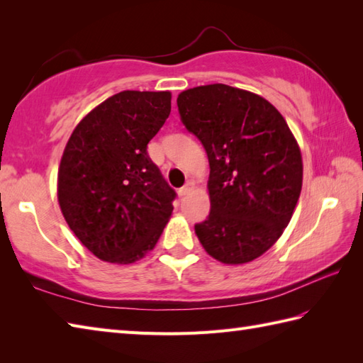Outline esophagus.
<instances>
[{"mask_svg":"<svg viewBox=\"0 0 363 363\" xmlns=\"http://www.w3.org/2000/svg\"><path fill=\"white\" fill-rule=\"evenodd\" d=\"M191 190H194V182H190V181H189V182L186 184V186L179 189V195H181V196H186V195H189V194H190Z\"/></svg>","mask_w":363,"mask_h":363,"instance_id":"34e87169","label":"esophagus"}]
</instances>
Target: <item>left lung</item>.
Wrapping results in <instances>:
<instances>
[{"mask_svg":"<svg viewBox=\"0 0 363 363\" xmlns=\"http://www.w3.org/2000/svg\"><path fill=\"white\" fill-rule=\"evenodd\" d=\"M177 111L211 167V212L195 225L199 242L223 264L257 259L287 228L303 187L295 137L267 99L226 84L184 90Z\"/></svg>","mask_w":363,"mask_h":363,"instance_id":"obj_1","label":"left lung"}]
</instances>
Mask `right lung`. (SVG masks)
<instances>
[{"label": "right lung", "instance_id": "add662e5", "mask_svg": "<svg viewBox=\"0 0 363 363\" xmlns=\"http://www.w3.org/2000/svg\"><path fill=\"white\" fill-rule=\"evenodd\" d=\"M172 111L169 91L125 90L74 128L57 173L68 226L98 259L133 264L156 246L176 191L148 156Z\"/></svg>", "mask_w": 363, "mask_h": 363}]
</instances>
